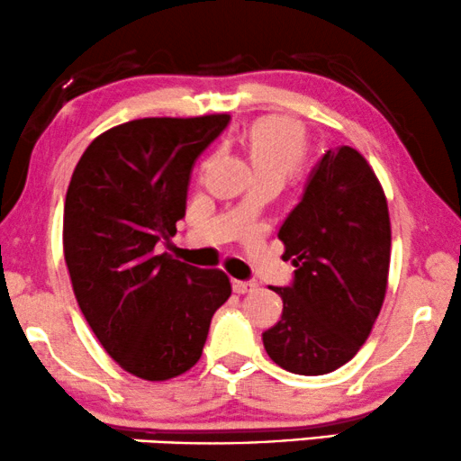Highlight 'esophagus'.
Returning a JSON list of instances; mask_svg holds the SVG:
<instances>
[{"instance_id": "1", "label": "esophagus", "mask_w": 461, "mask_h": 461, "mask_svg": "<svg viewBox=\"0 0 461 461\" xmlns=\"http://www.w3.org/2000/svg\"><path fill=\"white\" fill-rule=\"evenodd\" d=\"M231 288H233V293H238V294L252 293V290L257 288V282L255 280H231Z\"/></svg>"}]
</instances>
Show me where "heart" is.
Segmentation results:
<instances>
[{"label": "heart", "mask_w": 461, "mask_h": 461, "mask_svg": "<svg viewBox=\"0 0 461 461\" xmlns=\"http://www.w3.org/2000/svg\"><path fill=\"white\" fill-rule=\"evenodd\" d=\"M244 144L257 177L280 175L286 179L307 154V133L301 122L286 116H265L252 122Z\"/></svg>", "instance_id": "heart-1"}]
</instances>
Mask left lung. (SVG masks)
<instances>
[{"mask_svg":"<svg viewBox=\"0 0 461 461\" xmlns=\"http://www.w3.org/2000/svg\"><path fill=\"white\" fill-rule=\"evenodd\" d=\"M277 238L296 269L274 288L284 309L265 351L293 374L334 372L367 340L386 294L391 219L367 160L348 146L323 154Z\"/></svg>","mask_w":461,"mask_h":461,"instance_id":"8db88e82","label":"left lung"}]
</instances>
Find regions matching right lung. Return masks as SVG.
<instances>
[{
	"label": "right lung",
	"mask_w": 461,
	"mask_h": 461,
	"mask_svg": "<svg viewBox=\"0 0 461 461\" xmlns=\"http://www.w3.org/2000/svg\"><path fill=\"white\" fill-rule=\"evenodd\" d=\"M230 114L138 119L95 138L75 167L64 203V258L77 303L102 347L144 380L184 374L203 355L230 277L167 252L185 217L200 154Z\"/></svg>",
	"instance_id": "obj_1"
}]
</instances>
